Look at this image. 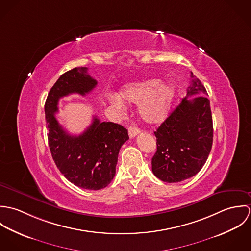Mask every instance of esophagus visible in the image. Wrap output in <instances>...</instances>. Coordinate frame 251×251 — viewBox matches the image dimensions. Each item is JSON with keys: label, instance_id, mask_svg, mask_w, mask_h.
Instances as JSON below:
<instances>
[{"label": "esophagus", "instance_id": "esophagus-1", "mask_svg": "<svg viewBox=\"0 0 251 251\" xmlns=\"http://www.w3.org/2000/svg\"><path fill=\"white\" fill-rule=\"evenodd\" d=\"M139 132H140V130H139L137 127L133 126H131L128 127V135H129L130 138L135 137Z\"/></svg>", "mask_w": 251, "mask_h": 251}]
</instances>
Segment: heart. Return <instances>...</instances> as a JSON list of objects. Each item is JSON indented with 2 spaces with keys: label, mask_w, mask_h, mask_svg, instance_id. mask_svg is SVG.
<instances>
[{
  "label": "heart",
  "mask_w": 251,
  "mask_h": 251,
  "mask_svg": "<svg viewBox=\"0 0 251 251\" xmlns=\"http://www.w3.org/2000/svg\"><path fill=\"white\" fill-rule=\"evenodd\" d=\"M173 99V90L159 80L149 79L130 83L123 88L119 97L112 96L109 101L116 106H122L121 100L133 104H139V115L146 123L157 124L165 119Z\"/></svg>",
  "instance_id": "1"
}]
</instances>
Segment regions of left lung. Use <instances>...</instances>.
Listing matches in <instances>:
<instances>
[{
  "mask_svg": "<svg viewBox=\"0 0 251 251\" xmlns=\"http://www.w3.org/2000/svg\"><path fill=\"white\" fill-rule=\"evenodd\" d=\"M190 77L186 97L154 131L156 151L151 158V170L165 182H179L196 175L206 163L213 146V117L208 94L192 72ZM194 94L202 96L187 99Z\"/></svg>",
  "mask_w": 251,
  "mask_h": 251,
  "instance_id": "left-lung-1",
  "label": "left lung"
}]
</instances>
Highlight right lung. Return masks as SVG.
<instances>
[{
	"instance_id": "obj_1",
	"label": "right lung",
	"mask_w": 251,
	"mask_h": 251,
	"mask_svg": "<svg viewBox=\"0 0 251 251\" xmlns=\"http://www.w3.org/2000/svg\"><path fill=\"white\" fill-rule=\"evenodd\" d=\"M98 82L87 68H74L60 76L45 102L48 144L61 173L76 186L99 190L106 187L116 174L118 154L129 137L127 130L112 122L94 117L91 126L80 135L69 134L57 121L58 102L71 94L85 96Z\"/></svg>"
}]
</instances>
